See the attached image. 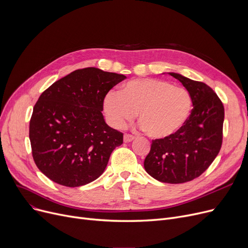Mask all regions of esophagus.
<instances>
[{"mask_svg":"<svg viewBox=\"0 0 248 248\" xmlns=\"http://www.w3.org/2000/svg\"><path fill=\"white\" fill-rule=\"evenodd\" d=\"M135 140V137H133V136H131V135H124V142H131V141H133Z\"/></svg>","mask_w":248,"mask_h":248,"instance_id":"esophagus-1","label":"esophagus"}]
</instances>
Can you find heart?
Segmentation results:
<instances>
[{
	"mask_svg": "<svg viewBox=\"0 0 248 248\" xmlns=\"http://www.w3.org/2000/svg\"><path fill=\"white\" fill-rule=\"evenodd\" d=\"M192 107L187 89L155 78L128 81L119 93L103 99V111L112 127H124L138 113L139 123L153 139L175 135L187 122Z\"/></svg>",
	"mask_w": 248,
	"mask_h": 248,
	"instance_id": "heart-1",
	"label": "heart"
}]
</instances>
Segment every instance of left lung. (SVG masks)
<instances>
[{
	"mask_svg": "<svg viewBox=\"0 0 248 248\" xmlns=\"http://www.w3.org/2000/svg\"><path fill=\"white\" fill-rule=\"evenodd\" d=\"M168 74L189 91L193 109L185 124L175 135L153 140L144 167L155 180L181 184L199 177L217 157L222 145L224 108L207 84L180 73Z\"/></svg>",
	"mask_w": 248,
	"mask_h": 248,
	"instance_id": "8db88e82",
	"label": "left lung"
}]
</instances>
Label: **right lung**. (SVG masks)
I'll return each mask as SVG.
<instances>
[{"label": "right lung", "mask_w": 248, "mask_h": 248, "mask_svg": "<svg viewBox=\"0 0 248 248\" xmlns=\"http://www.w3.org/2000/svg\"><path fill=\"white\" fill-rule=\"evenodd\" d=\"M126 76L78 69L48 87L33 108L29 138L36 166L66 187H80L106 170L124 135L103 119V99Z\"/></svg>", "instance_id": "obj_1"}]
</instances>
